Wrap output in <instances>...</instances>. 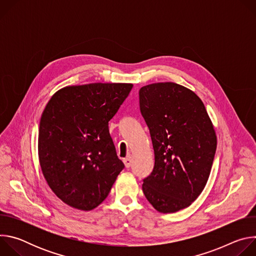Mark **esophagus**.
Instances as JSON below:
<instances>
[{
  "label": "esophagus",
  "instance_id": "34e87169",
  "mask_svg": "<svg viewBox=\"0 0 256 256\" xmlns=\"http://www.w3.org/2000/svg\"><path fill=\"white\" fill-rule=\"evenodd\" d=\"M124 165H126V168H130V167L132 166V157H126V158H124Z\"/></svg>",
  "mask_w": 256,
  "mask_h": 256
}]
</instances>
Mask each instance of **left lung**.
<instances>
[{"label":"left lung","instance_id":"1","mask_svg":"<svg viewBox=\"0 0 256 256\" xmlns=\"http://www.w3.org/2000/svg\"><path fill=\"white\" fill-rule=\"evenodd\" d=\"M138 96L155 154L142 192L158 212H175L204 190L216 149V132L200 98L184 86L154 83L142 87Z\"/></svg>","mask_w":256,"mask_h":256}]
</instances>
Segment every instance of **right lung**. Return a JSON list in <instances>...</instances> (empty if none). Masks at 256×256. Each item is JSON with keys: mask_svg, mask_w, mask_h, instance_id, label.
Segmentation results:
<instances>
[{"mask_svg": "<svg viewBox=\"0 0 256 256\" xmlns=\"http://www.w3.org/2000/svg\"><path fill=\"white\" fill-rule=\"evenodd\" d=\"M132 88L128 83L66 86L48 102L38 130L40 164L50 190L68 206L97 208L124 169L108 122Z\"/></svg>", "mask_w": 256, "mask_h": 256, "instance_id": "add662e5", "label": "right lung"}]
</instances>
